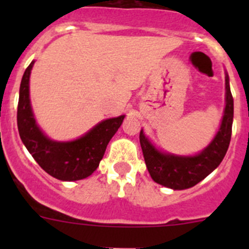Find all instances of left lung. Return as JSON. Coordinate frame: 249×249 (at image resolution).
I'll return each mask as SVG.
<instances>
[{"mask_svg":"<svg viewBox=\"0 0 249 249\" xmlns=\"http://www.w3.org/2000/svg\"><path fill=\"white\" fill-rule=\"evenodd\" d=\"M225 110L220 129L211 144L195 157H175L155 149L140 132L141 148L145 166L153 180L171 189H188L207 177L224 159L231 140L233 119V99L229 87V77H225Z\"/></svg>","mask_w":249,"mask_h":249,"instance_id":"obj_1","label":"left lung"}]
</instances>
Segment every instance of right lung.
<instances>
[{
    "label": "right lung",
    "mask_w": 249,
    "mask_h": 249,
    "mask_svg": "<svg viewBox=\"0 0 249 249\" xmlns=\"http://www.w3.org/2000/svg\"><path fill=\"white\" fill-rule=\"evenodd\" d=\"M34 61L27 66L20 83L17 122L20 139L37 164L60 180L87 178L99 166L108 142L122 125L124 115L97 124L87 135L72 142L47 139L36 125L29 99V79Z\"/></svg>",
    "instance_id": "add662e5"
}]
</instances>
